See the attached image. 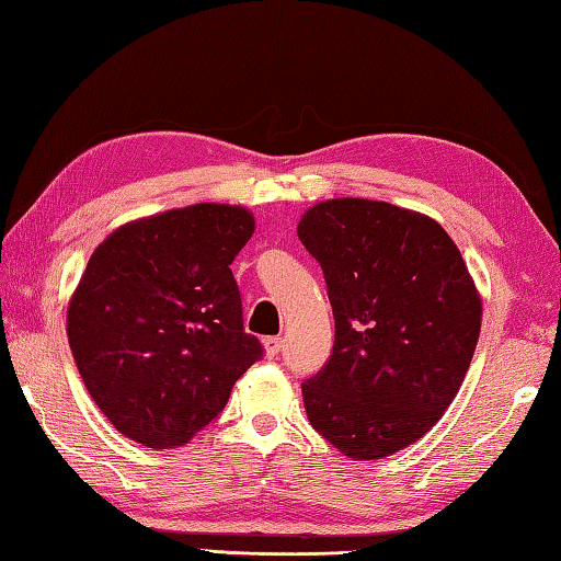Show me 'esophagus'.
<instances>
[{
  "label": "esophagus",
  "mask_w": 561,
  "mask_h": 561,
  "mask_svg": "<svg viewBox=\"0 0 561 561\" xmlns=\"http://www.w3.org/2000/svg\"><path fill=\"white\" fill-rule=\"evenodd\" d=\"M262 347H265V354L270 356V359H274V356H277L282 350V337H265L262 340Z\"/></svg>",
  "instance_id": "obj_1"
}]
</instances>
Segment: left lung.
Segmentation results:
<instances>
[{
  "label": "left lung",
  "mask_w": 561,
  "mask_h": 561,
  "mask_svg": "<svg viewBox=\"0 0 561 561\" xmlns=\"http://www.w3.org/2000/svg\"><path fill=\"white\" fill-rule=\"evenodd\" d=\"M296 233L323 267L335 316L330 362L301 386L308 422L352 460L392 456L458 396L480 291L444 226L390 202H318Z\"/></svg>",
  "instance_id": "1"
}]
</instances>
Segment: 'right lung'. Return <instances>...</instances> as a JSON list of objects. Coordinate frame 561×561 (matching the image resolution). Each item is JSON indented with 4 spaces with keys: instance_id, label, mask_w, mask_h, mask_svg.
I'll list each match as a JSON object with an SVG mask.
<instances>
[{
    "instance_id": "right-lung-1",
    "label": "right lung",
    "mask_w": 561,
    "mask_h": 561,
    "mask_svg": "<svg viewBox=\"0 0 561 561\" xmlns=\"http://www.w3.org/2000/svg\"><path fill=\"white\" fill-rule=\"evenodd\" d=\"M253 231L250 209L199 202L127 221L93 250L67 337L89 396L123 436L185 446L262 356L231 272Z\"/></svg>"
}]
</instances>
